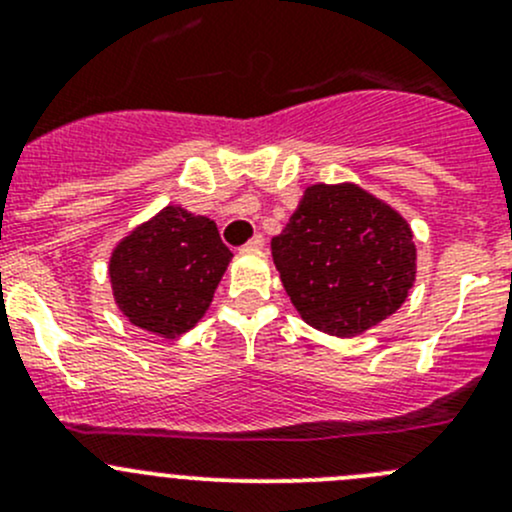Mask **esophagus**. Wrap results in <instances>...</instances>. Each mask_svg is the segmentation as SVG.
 <instances>
[{
	"label": "esophagus",
	"instance_id": "34e87169",
	"mask_svg": "<svg viewBox=\"0 0 512 512\" xmlns=\"http://www.w3.org/2000/svg\"><path fill=\"white\" fill-rule=\"evenodd\" d=\"M262 247H265V237H262V235H252L250 240H247L245 245L240 247V250H262Z\"/></svg>",
	"mask_w": 512,
	"mask_h": 512
}]
</instances>
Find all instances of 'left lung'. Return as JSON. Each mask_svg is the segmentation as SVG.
Listing matches in <instances>:
<instances>
[{
  "instance_id": "8db88e82",
  "label": "left lung",
  "mask_w": 512,
  "mask_h": 512,
  "mask_svg": "<svg viewBox=\"0 0 512 512\" xmlns=\"http://www.w3.org/2000/svg\"><path fill=\"white\" fill-rule=\"evenodd\" d=\"M272 257L294 309L309 327L356 337L396 312L416 280L411 227L354 183L312 185Z\"/></svg>"
}]
</instances>
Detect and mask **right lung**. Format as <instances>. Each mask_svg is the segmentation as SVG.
Segmentation results:
<instances>
[{"label":"right lung","mask_w":512,"mask_h":512,"mask_svg":"<svg viewBox=\"0 0 512 512\" xmlns=\"http://www.w3.org/2000/svg\"><path fill=\"white\" fill-rule=\"evenodd\" d=\"M230 260L213 220L168 205L113 250V299L131 324L175 339L203 319Z\"/></svg>","instance_id":"1"}]
</instances>
